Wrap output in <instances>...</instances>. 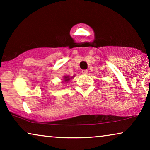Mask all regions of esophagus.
<instances>
[{"instance_id": "obj_1", "label": "esophagus", "mask_w": 150, "mask_h": 150, "mask_svg": "<svg viewBox=\"0 0 150 150\" xmlns=\"http://www.w3.org/2000/svg\"><path fill=\"white\" fill-rule=\"evenodd\" d=\"M82 73L85 74H87L88 73V71L87 70V69H84V70H82Z\"/></svg>"}]
</instances>
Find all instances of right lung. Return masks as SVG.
<instances>
[{"label": "right lung", "instance_id": "right-lung-1", "mask_svg": "<svg viewBox=\"0 0 150 150\" xmlns=\"http://www.w3.org/2000/svg\"><path fill=\"white\" fill-rule=\"evenodd\" d=\"M73 77H74V76H73ZM70 79H71V78H69V76H65L64 79H64L65 82H67V81H69V80H70Z\"/></svg>", "mask_w": 150, "mask_h": 150}]
</instances>
